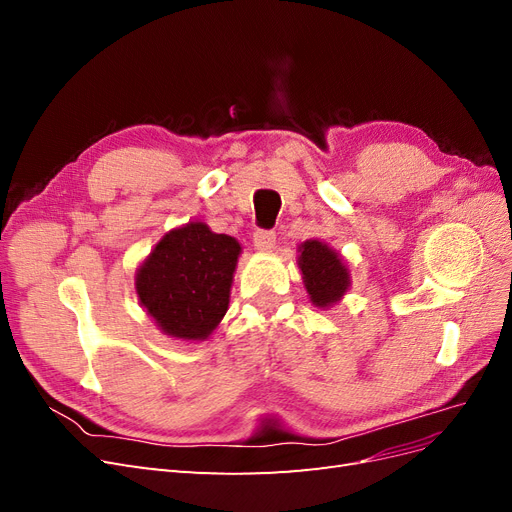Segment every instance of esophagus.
I'll return each instance as SVG.
<instances>
[{
  "label": "esophagus",
  "instance_id": "obj_1",
  "mask_svg": "<svg viewBox=\"0 0 512 512\" xmlns=\"http://www.w3.org/2000/svg\"><path fill=\"white\" fill-rule=\"evenodd\" d=\"M254 245H256V250H260V252H269V250H273V245H275V232L273 230H256L254 232Z\"/></svg>",
  "mask_w": 512,
  "mask_h": 512
}]
</instances>
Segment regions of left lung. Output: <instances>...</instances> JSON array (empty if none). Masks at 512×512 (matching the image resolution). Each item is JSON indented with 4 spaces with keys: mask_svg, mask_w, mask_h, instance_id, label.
Masks as SVG:
<instances>
[{
    "mask_svg": "<svg viewBox=\"0 0 512 512\" xmlns=\"http://www.w3.org/2000/svg\"><path fill=\"white\" fill-rule=\"evenodd\" d=\"M299 269L309 292V299L316 307H329L342 299L348 290V269L329 245L320 241H305L301 245Z\"/></svg>",
    "mask_w": 512,
    "mask_h": 512,
    "instance_id": "obj_1",
    "label": "left lung"
}]
</instances>
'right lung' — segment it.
Listing matches in <instances>:
<instances>
[{"mask_svg":"<svg viewBox=\"0 0 512 512\" xmlns=\"http://www.w3.org/2000/svg\"><path fill=\"white\" fill-rule=\"evenodd\" d=\"M239 252L203 222L170 230L136 273L138 299L166 335L205 339L228 309Z\"/></svg>","mask_w":512,"mask_h":512,"instance_id":"1","label":"right lung"}]
</instances>
